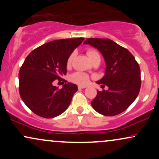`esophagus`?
<instances>
[{
	"instance_id": "34e87169",
	"label": "esophagus",
	"mask_w": 159,
	"mask_h": 159,
	"mask_svg": "<svg viewBox=\"0 0 159 159\" xmlns=\"http://www.w3.org/2000/svg\"><path fill=\"white\" fill-rule=\"evenodd\" d=\"M78 89L79 90H81V89H84V88H86V86H84V85H79L78 86Z\"/></svg>"
}]
</instances>
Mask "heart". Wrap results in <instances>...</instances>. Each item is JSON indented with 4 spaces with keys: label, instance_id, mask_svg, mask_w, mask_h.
Returning <instances> with one entry per match:
<instances>
[{
    "label": "heart",
    "instance_id": "1",
    "mask_svg": "<svg viewBox=\"0 0 159 159\" xmlns=\"http://www.w3.org/2000/svg\"><path fill=\"white\" fill-rule=\"evenodd\" d=\"M87 56L89 57L91 62H93L96 59H100V55L99 54L96 52V50L93 49H88L87 52ZM74 57V54H72L68 58V61H67V65L69 66L72 63V60ZM72 81H74L75 83L79 84H87L89 81V76L87 74L82 73V72H75L72 75Z\"/></svg>",
    "mask_w": 159,
    "mask_h": 159
}]
</instances>
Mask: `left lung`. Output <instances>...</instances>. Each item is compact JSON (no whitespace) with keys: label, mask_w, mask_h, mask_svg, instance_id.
<instances>
[{"label":"left lung","mask_w":159,"mask_h":159,"mask_svg":"<svg viewBox=\"0 0 159 159\" xmlns=\"http://www.w3.org/2000/svg\"><path fill=\"white\" fill-rule=\"evenodd\" d=\"M98 49L105 59V75L96 81L108 90H97L91 102L94 110L104 116H115L123 112L138 97L140 84V70L135 58L126 48L113 40L89 38L84 41Z\"/></svg>","instance_id":"left-lung-1"}]
</instances>
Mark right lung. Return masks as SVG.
Here are the masks:
<instances>
[{"label": "right lung", "instance_id": "right-lung-1", "mask_svg": "<svg viewBox=\"0 0 159 159\" xmlns=\"http://www.w3.org/2000/svg\"><path fill=\"white\" fill-rule=\"evenodd\" d=\"M84 38L57 39L38 47L29 54L20 69L19 93L24 103L34 114L53 118L68 108L78 87L62 78L66 74L67 61ZM54 80L65 82L61 90Z\"/></svg>", "mask_w": 159, "mask_h": 159}]
</instances>
